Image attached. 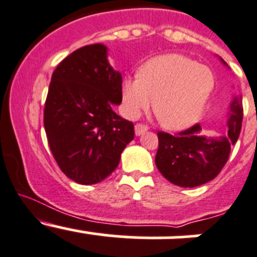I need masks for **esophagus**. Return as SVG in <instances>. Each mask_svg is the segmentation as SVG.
Wrapping results in <instances>:
<instances>
[{
  "label": "esophagus",
  "mask_w": 257,
  "mask_h": 257,
  "mask_svg": "<svg viewBox=\"0 0 257 257\" xmlns=\"http://www.w3.org/2000/svg\"><path fill=\"white\" fill-rule=\"evenodd\" d=\"M147 130H149V126L145 125V123H136V125H135V132H136L137 136L144 134V132L147 131Z\"/></svg>",
  "instance_id": "1"
}]
</instances>
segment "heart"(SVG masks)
Listing matches in <instances>:
<instances>
[{
    "label": "heart",
    "instance_id": "b5f03b06",
    "mask_svg": "<svg viewBox=\"0 0 257 257\" xmlns=\"http://www.w3.org/2000/svg\"><path fill=\"white\" fill-rule=\"evenodd\" d=\"M215 86L207 66L184 55L159 56L141 67L140 75L122 82L126 113L135 118L154 102V112L164 127L181 131L201 118Z\"/></svg>",
    "mask_w": 257,
    "mask_h": 257
}]
</instances>
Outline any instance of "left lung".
<instances>
[{
	"mask_svg": "<svg viewBox=\"0 0 257 257\" xmlns=\"http://www.w3.org/2000/svg\"><path fill=\"white\" fill-rule=\"evenodd\" d=\"M231 110L232 115L225 136H204L200 134V123L175 135L157 132L159 149L155 162L162 176L181 187L200 186L214 180L227 162L231 146L240 136L242 108L237 100H233Z\"/></svg>",
	"mask_w": 257,
	"mask_h": 257,
	"instance_id": "left-lung-1",
	"label": "left lung"
}]
</instances>
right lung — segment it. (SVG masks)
<instances>
[{
    "label": "right lung",
    "mask_w": 257,
    "mask_h": 257,
    "mask_svg": "<svg viewBox=\"0 0 257 257\" xmlns=\"http://www.w3.org/2000/svg\"><path fill=\"white\" fill-rule=\"evenodd\" d=\"M101 43L83 46L53 71L43 110L48 146L61 171L77 184L102 181L134 140V123L112 105L122 101V77Z\"/></svg>",
    "instance_id": "1"
}]
</instances>
